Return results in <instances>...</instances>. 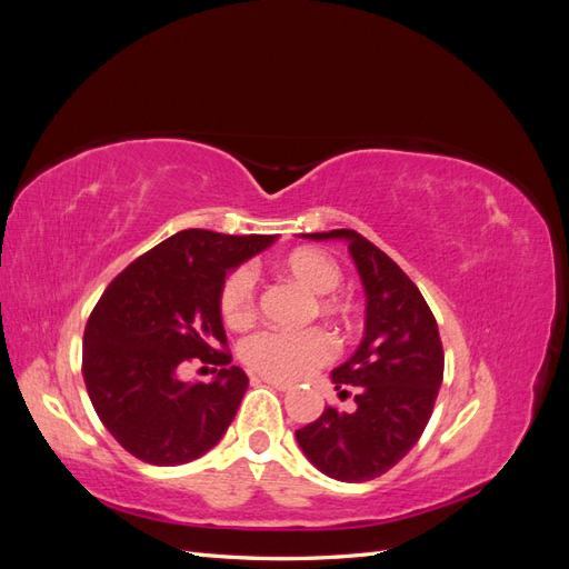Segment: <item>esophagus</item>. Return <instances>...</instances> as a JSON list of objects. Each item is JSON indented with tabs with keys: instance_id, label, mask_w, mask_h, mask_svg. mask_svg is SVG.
<instances>
[{
	"instance_id": "34e87169",
	"label": "esophagus",
	"mask_w": 569,
	"mask_h": 569,
	"mask_svg": "<svg viewBox=\"0 0 569 569\" xmlns=\"http://www.w3.org/2000/svg\"><path fill=\"white\" fill-rule=\"evenodd\" d=\"M261 382H263V385H268V387H272V389H278V391H289V389H291V385H289V382L274 380V377H266V375H261Z\"/></svg>"
}]
</instances>
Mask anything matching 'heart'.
<instances>
[{"label":"heart","instance_id":"obj_1","mask_svg":"<svg viewBox=\"0 0 569 569\" xmlns=\"http://www.w3.org/2000/svg\"><path fill=\"white\" fill-rule=\"evenodd\" d=\"M278 268L287 280L313 295L316 306L311 316L320 313L322 318L337 325H349L353 316V306L347 297L337 295L341 282V266L337 258L322 249L301 247L289 251L278 261ZM220 316L230 327H247L256 318V282L247 268L232 270L218 295ZM335 356L332 337L320 327H311L303 332H256L242 343L244 363L274 380H301L316 368L330 363Z\"/></svg>","mask_w":569,"mask_h":569}]
</instances>
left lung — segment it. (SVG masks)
<instances>
[{
  "label": "left lung",
  "mask_w": 569,
  "mask_h": 569,
  "mask_svg": "<svg viewBox=\"0 0 569 569\" xmlns=\"http://www.w3.org/2000/svg\"><path fill=\"white\" fill-rule=\"evenodd\" d=\"M347 239L366 287V335L347 363L332 370L339 396L356 408L327 406L297 429L306 458L339 481L385 475L422 437L443 380V349L425 297L391 258L356 230L308 234Z\"/></svg>",
  "instance_id": "1"
}]
</instances>
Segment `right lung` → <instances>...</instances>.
Instances as JSON below:
<instances>
[{
  "label": "right lung",
  "instance_id": "1",
  "mask_svg": "<svg viewBox=\"0 0 569 569\" xmlns=\"http://www.w3.org/2000/svg\"><path fill=\"white\" fill-rule=\"evenodd\" d=\"M274 234L182 230L116 274L84 327L82 377L99 420L149 465L197 460L228 432L249 377L230 366L218 308L226 274ZM199 357L222 365L213 383H182Z\"/></svg>",
  "mask_w": 569,
  "mask_h": 569
}]
</instances>
